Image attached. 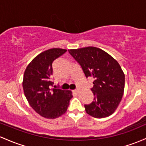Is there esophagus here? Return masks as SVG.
Masks as SVG:
<instances>
[{
    "instance_id": "esophagus-1",
    "label": "esophagus",
    "mask_w": 146,
    "mask_h": 146,
    "mask_svg": "<svg viewBox=\"0 0 146 146\" xmlns=\"http://www.w3.org/2000/svg\"><path fill=\"white\" fill-rule=\"evenodd\" d=\"M74 92L76 93V94H79V93L80 92V90L79 89H76V90H74Z\"/></svg>"
}]
</instances>
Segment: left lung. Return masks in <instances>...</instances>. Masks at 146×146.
<instances>
[{"label":"left lung","instance_id":"8db88e82","mask_svg":"<svg viewBox=\"0 0 146 146\" xmlns=\"http://www.w3.org/2000/svg\"><path fill=\"white\" fill-rule=\"evenodd\" d=\"M78 62L86 78L94 79V101L84 105L86 113L101 118L111 115L123 96L125 75L121 66L105 51L93 46L68 50Z\"/></svg>","mask_w":146,"mask_h":146}]
</instances>
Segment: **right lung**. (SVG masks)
I'll use <instances>...</instances> for the list:
<instances>
[{"mask_svg":"<svg viewBox=\"0 0 146 146\" xmlns=\"http://www.w3.org/2000/svg\"><path fill=\"white\" fill-rule=\"evenodd\" d=\"M66 49L51 48L35 57L24 72L23 89L25 97L36 113L50 119L58 118L67 111L70 91L50 89L52 63L66 52Z\"/></svg>","mask_w":146,"mask_h":146,"instance_id":"obj_1","label":"right lung"}]
</instances>
